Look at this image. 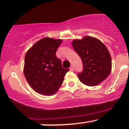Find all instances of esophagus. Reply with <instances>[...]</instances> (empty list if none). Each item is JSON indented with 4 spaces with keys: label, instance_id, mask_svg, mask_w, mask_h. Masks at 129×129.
I'll use <instances>...</instances> for the list:
<instances>
[{
    "label": "esophagus",
    "instance_id": "1",
    "mask_svg": "<svg viewBox=\"0 0 129 129\" xmlns=\"http://www.w3.org/2000/svg\"><path fill=\"white\" fill-rule=\"evenodd\" d=\"M70 71H74V67H73V66H71V67H70Z\"/></svg>",
    "mask_w": 129,
    "mask_h": 129
}]
</instances>
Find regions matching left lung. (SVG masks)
Returning <instances> with one entry per match:
<instances>
[{"instance_id":"left-lung-1","label":"left lung","mask_w":129,"mask_h":129,"mask_svg":"<svg viewBox=\"0 0 129 129\" xmlns=\"http://www.w3.org/2000/svg\"><path fill=\"white\" fill-rule=\"evenodd\" d=\"M72 43L83 65L82 71L77 74L80 81L87 86H94L107 79L112 69V58L105 45L91 37L75 40Z\"/></svg>"}]
</instances>
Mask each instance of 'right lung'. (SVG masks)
I'll list each match as a JSON object with an SVG mask.
<instances>
[{
	"label": "right lung",
	"instance_id": "obj_1",
	"mask_svg": "<svg viewBox=\"0 0 129 129\" xmlns=\"http://www.w3.org/2000/svg\"><path fill=\"white\" fill-rule=\"evenodd\" d=\"M62 42V40L44 38L26 53L25 77L31 87L41 94L55 93L69 71L62 67L61 60L56 57L57 50Z\"/></svg>",
	"mask_w": 129,
	"mask_h": 129
}]
</instances>
